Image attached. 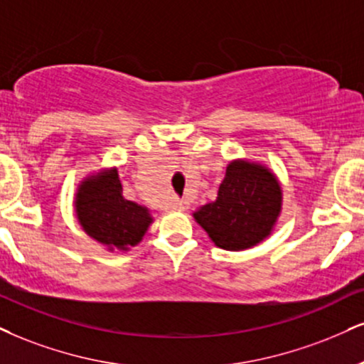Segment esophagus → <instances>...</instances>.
Here are the masks:
<instances>
[{
    "label": "esophagus",
    "mask_w": 364,
    "mask_h": 364,
    "mask_svg": "<svg viewBox=\"0 0 364 364\" xmlns=\"http://www.w3.org/2000/svg\"><path fill=\"white\" fill-rule=\"evenodd\" d=\"M174 210H185L188 207V201L186 200H174V203L171 205Z\"/></svg>",
    "instance_id": "1"
}]
</instances>
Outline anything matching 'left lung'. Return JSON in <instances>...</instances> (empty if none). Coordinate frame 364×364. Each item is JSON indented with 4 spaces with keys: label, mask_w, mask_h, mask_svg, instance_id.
<instances>
[{
    "label": "left lung",
    "mask_w": 364,
    "mask_h": 364,
    "mask_svg": "<svg viewBox=\"0 0 364 364\" xmlns=\"http://www.w3.org/2000/svg\"><path fill=\"white\" fill-rule=\"evenodd\" d=\"M282 185L259 163L234 159L227 166L217 198L193 212V218L217 247L244 251L271 235L282 213Z\"/></svg>",
    "instance_id": "8db88e82"
}]
</instances>
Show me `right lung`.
I'll return each instance as SVG.
<instances>
[{
  "label": "right lung",
  "instance_id": "1",
  "mask_svg": "<svg viewBox=\"0 0 364 364\" xmlns=\"http://www.w3.org/2000/svg\"><path fill=\"white\" fill-rule=\"evenodd\" d=\"M74 210L82 230L108 251H129L137 246L149 225L151 212L127 200L117 168L91 173L77 186Z\"/></svg>",
  "mask_w": 364,
  "mask_h": 364
}]
</instances>
